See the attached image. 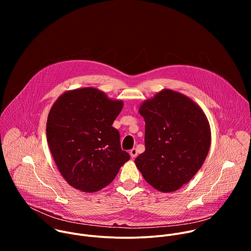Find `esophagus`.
<instances>
[{
	"instance_id": "obj_1",
	"label": "esophagus",
	"mask_w": 251,
	"mask_h": 251,
	"mask_svg": "<svg viewBox=\"0 0 251 251\" xmlns=\"http://www.w3.org/2000/svg\"><path fill=\"white\" fill-rule=\"evenodd\" d=\"M129 154H130V157H131L132 159H134V158L137 156V150H136L135 148H133L132 150H130Z\"/></svg>"
}]
</instances>
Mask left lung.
<instances>
[{
	"instance_id": "1",
	"label": "left lung",
	"mask_w": 251,
	"mask_h": 251,
	"mask_svg": "<svg viewBox=\"0 0 251 251\" xmlns=\"http://www.w3.org/2000/svg\"><path fill=\"white\" fill-rule=\"evenodd\" d=\"M145 152L135 159L145 181L162 193L188 184L202 166L211 143L209 122L190 97L162 89L142 102Z\"/></svg>"
}]
</instances>
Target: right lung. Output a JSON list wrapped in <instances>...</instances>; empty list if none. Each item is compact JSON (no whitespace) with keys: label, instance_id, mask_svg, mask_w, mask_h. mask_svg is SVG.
Returning a JSON list of instances; mask_svg holds the SVG:
<instances>
[{"label":"right lung","instance_id":"1","mask_svg":"<svg viewBox=\"0 0 251 251\" xmlns=\"http://www.w3.org/2000/svg\"><path fill=\"white\" fill-rule=\"evenodd\" d=\"M123 101L94 87L63 92L52 104L47 122L48 144L68 185L84 193L108 186L130 156L120 147L112 127Z\"/></svg>","mask_w":251,"mask_h":251}]
</instances>
